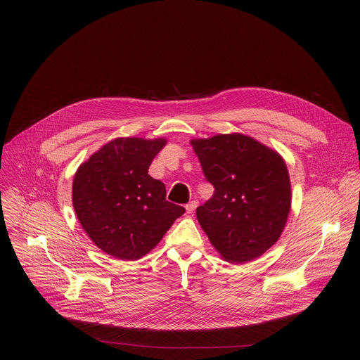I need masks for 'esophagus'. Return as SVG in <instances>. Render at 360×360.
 Returning <instances> with one entry per match:
<instances>
[{
  "instance_id": "obj_1",
  "label": "esophagus",
  "mask_w": 360,
  "mask_h": 360,
  "mask_svg": "<svg viewBox=\"0 0 360 360\" xmlns=\"http://www.w3.org/2000/svg\"><path fill=\"white\" fill-rule=\"evenodd\" d=\"M196 207H198V202H196V200H192V202H189V203L186 205L185 210H186L188 214H192V212L196 210Z\"/></svg>"
}]
</instances>
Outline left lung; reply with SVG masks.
Returning <instances> with one entry per match:
<instances>
[{"mask_svg":"<svg viewBox=\"0 0 360 360\" xmlns=\"http://www.w3.org/2000/svg\"><path fill=\"white\" fill-rule=\"evenodd\" d=\"M214 195L196 218L222 259L259 258L282 235L292 202L286 164L276 150L243 134L192 139Z\"/></svg>","mask_w":360,"mask_h":360,"instance_id":"left-lung-1","label":"left lung"}]
</instances>
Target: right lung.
I'll return each mask as SVG.
<instances>
[{
    "instance_id": "add662e5",
    "label": "right lung",
    "mask_w": 360,
    "mask_h": 360,
    "mask_svg": "<svg viewBox=\"0 0 360 360\" xmlns=\"http://www.w3.org/2000/svg\"><path fill=\"white\" fill-rule=\"evenodd\" d=\"M165 145V138H115L75 172L77 218L91 240L117 259H141L185 212L167 200L165 185L148 175Z\"/></svg>"
}]
</instances>
